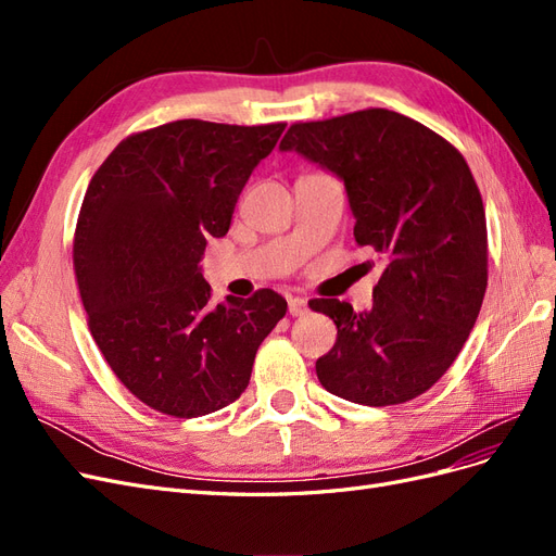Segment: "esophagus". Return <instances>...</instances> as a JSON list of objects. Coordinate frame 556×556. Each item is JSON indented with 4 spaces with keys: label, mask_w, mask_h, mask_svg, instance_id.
Wrapping results in <instances>:
<instances>
[{
    "label": "esophagus",
    "mask_w": 556,
    "mask_h": 556,
    "mask_svg": "<svg viewBox=\"0 0 556 556\" xmlns=\"http://www.w3.org/2000/svg\"><path fill=\"white\" fill-rule=\"evenodd\" d=\"M288 308H290V315H292V317H301V315L308 313V301L301 299V296H292V299L288 301Z\"/></svg>",
    "instance_id": "esophagus-1"
}]
</instances>
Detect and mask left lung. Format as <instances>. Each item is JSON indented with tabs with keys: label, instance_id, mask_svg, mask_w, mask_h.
<instances>
[{
	"label": "left lung",
	"instance_id": "1",
	"mask_svg": "<svg viewBox=\"0 0 556 556\" xmlns=\"http://www.w3.org/2000/svg\"><path fill=\"white\" fill-rule=\"evenodd\" d=\"M280 148L343 178L355 241L384 266L371 311L339 299L308 304L339 329L315 362L317 380L376 408L425 394L457 359L486 290L484 206L464 155L387 109L294 123Z\"/></svg>",
	"mask_w": 556,
	"mask_h": 556
}]
</instances>
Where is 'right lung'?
I'll return each mask as SVG.
<instances>
[{
    "label": "right lung",
    "mask_w": 556,
    "mask_h": 556,
    "mask_svg": "<svg viewBox=\"0 0 556 556\" xmlns=\"http://www.w3.org/2000/svg\"><path fill=\"white\" fill-rule=\"evenodd\" d=\"M282 129L190 117L137 131L83 197L74 271L90 333L117 380L157 413L201 417L237 401L288 311L274 290L213 306L199 268Z\"/></svg>",
    "instance_id": "obj_1"
}]
</instances>
